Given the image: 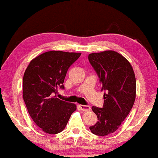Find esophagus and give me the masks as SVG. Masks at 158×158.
<instances>
[{"instance_id":"obj_1","label":"esophagus","mask_w":158,"mask_h":158,"mask_svg":"<svg viewBox=\"0 0 158 158\" xmlns=\"http://www.w3.org/2000/svg\"><path fill=\"white\" fill-rule=\"evenodd\" d=\"M79 107L82 111H88L90 110V106L89 105H82V104H80Z\"/></svg>"}]
</instances>
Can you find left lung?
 <instances>
[{
	"instance_id": "left-lung-1",
	"label": "left lung",
	"mask_w": 158,
	"mask_h": 158,
	"mask_svg": "<svg viewBox=\"0 0 158 158\" xmlns=\"http://www.w3.org/2000/svg\"><path fill=\"white\" fill-rule=\"evenodd\" d=\"M89 61L104 90L102 108L93 106L98 121L89 130L98 135L112 133L127 118L134 104L136 82L133 68L122 55L114 51L93 53Z\"/></svg>"
}]
</instances>
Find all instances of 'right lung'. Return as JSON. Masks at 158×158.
Returning <instances> with one entry per match:
<instances>
[{"instance_id": "add662e5", "label": "right lung", "mask_w": 158, "mask_h": 158, "mask_svg": "<svg viewBox=\"0 0 158 158\" xmlns=\"http://www.w3.org/2000/svg\"><path fill=\"white\" fill-rule=\"evenodd\" d=\"M81 53L51 51L31 60L23 77V99L30 116L43 131L61 132L76 105L56 98L70 66Z\"/></svg>"}]
</instances>
